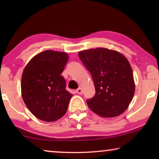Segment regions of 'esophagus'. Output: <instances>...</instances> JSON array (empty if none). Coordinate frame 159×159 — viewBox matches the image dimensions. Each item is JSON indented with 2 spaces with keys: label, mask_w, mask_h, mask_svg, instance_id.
Wrapping results in <instances>:
<instances>
[{
  "label": "esophagus",
  "mask_w": 159,
  "mask_h": 159,
  "mask_svg": "<svg viewBox=\"0 0 159 159\" xmlns=\"http://www.w3.org/2000/svg\"><path fill=\"white\" fill-rule=\"evenodd\" d=\"M76 92H77V94L81 95V94H82V89L81 88H79L77 90H76Z\"/></svg>",
  "instance_id": "34e87169"
}]
</instances>
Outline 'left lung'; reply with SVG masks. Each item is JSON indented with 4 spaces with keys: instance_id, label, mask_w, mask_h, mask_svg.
Listing matches in <instances>:
<instances>
[{
    "instance_id": "1",
    "label": "left lung",
    "mask_w": 159,
    "mask_h": 159,
    "mask_svg": "<svg viewBox=\"0 0 159 159\" xmlns=\"http://www.w3.org/2000/svg\"><path fill=\"white\" fill-rule=\"evenodd\" d=\"M79 57L92 75L95 88L94 96L87 100L88 107L106 118L122 114L134 93L133 74L127 58L103 48L80 51Z\"/></svg>"
}]
</instances>
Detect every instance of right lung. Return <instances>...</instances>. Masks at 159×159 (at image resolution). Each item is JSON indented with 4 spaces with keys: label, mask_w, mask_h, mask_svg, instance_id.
Returning <instances> with one entry per match:
<instances>
[{
    "label": "right lung",
    "mask_w": 159,
    "mask_h": 159,
    "mask_svg": "<svg viewBox=\"0 0 159 159\" xmlns=\"http://www.w3.org/2000/svg\"><path fill=\"white\" fill-rule=\"evenodd\" d=\"M66 53L45 51L28 63L21 77V95L25 105L37 118L54 121L66 114L72 94L66 89L61 74L68 61Z\"/></svg>",
    "instance_id": "add662e5"
}]
</instances>
